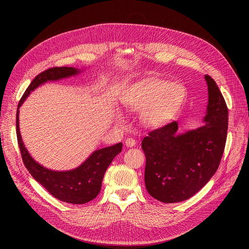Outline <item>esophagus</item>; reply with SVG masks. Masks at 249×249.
Instances as JSON below:
<instances>
[{"label": "esophagus", "mask_w": 249, "mask_h": 249, "mask_svg": "<svg viewBox=\"0 0 249 249\" xmlns=\"http://www.w3.org/2000/svg\"><path fill=\"white\" fill-rule=\"evenodd\" d=\"M125 144H126L127 147H133L136 144V142L132 138H127L126 141H125Z\"/></svg>", "instance_id": "1"}]
</instances>
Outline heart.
I'll use <instances>...</instances> for the list:
<instances>
[{"label":"heart","instance_id":"b5f03b06","mask_svg":"<svg viewBox=\"0 0 249 249\" xmlns=\"http://www.w3.org/2000/svg\"><path fill=\"white\" fill-rule=\"evenodd\" d=\"M185 97L181 86L158 78H147L136 84L125 101L126 110L140 113L142 125L159 129L166 125ZM118 124H124L121 116L116 117Z\"/></svg>","mask_w":249,"mask_h":249}]
</instances>
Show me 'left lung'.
Listing matches in <instances>:
<instances>
[{
	"label": "left lung",
	"mask_w": 249,
	"mask_h": 249,
	"mask_svg": "<svg viewBox=\"0 0 249 249\" xmlns=\"http://www.w3.org/2000/svg\"><path fill=\"white\" fill-rule=\"evenodd\" d=\"M205 81L208 105L203 126L178 133L175 121L153 130L141 142L146 158L145 187L160 202L177 203L193 197L215 175L223 155L228 109L213 78L206 74Z\"/></svg>",
	"instance_id": "8db88e82"
}]
</instances>
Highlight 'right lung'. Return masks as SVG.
Returning <instances> with one entry per match:
<instances>
[{
    "label": "right lung",
    "instance_id": "obj_1",
    "mask_svg": "<svg viewBox=\"0 0 249 249\" xmlns=\"http://www.w3.org/2000/svg\"><path fill=\"white\" fill-rule=\"evenodd\" d=\"M83 70L75 68H53L39 73L26 89L19 102L16 115L17 138L23 162L33 178L44 187L54 198L70 204H85L99 195L102 180L108 166L122 150V143L95 150L77 167L70 171H53L37 162L25 147L19 127L20 107L36 89L48 82H55L81 73Z\"/></svg>",
    "mask_w": 249,
    "mask_h": 249
}]
</instances>
